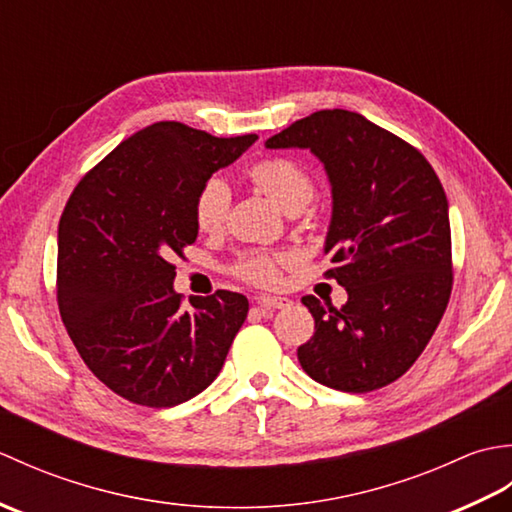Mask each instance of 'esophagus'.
<instances>
[{
    "label": "esophagus",
    "instance_id": "34e87169",
    "mask_svg": "<svg viewBox=\"0 0 512 512\" xmlns=\"http://www.w3.org/2000/svg\"><path fill=\"white\" fill-rule=\"evenodd\" d=\"M257 306L262 308H273V310H281V308H290L292 301L288 297H273V295H259L257 297Z\"/></svg>",
    "mask_w": 512,
    "mask_h": 512
}]
</instances>
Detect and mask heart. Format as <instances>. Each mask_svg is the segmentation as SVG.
Masks as SVG:
<instances>
[{
    "instance_id": "1",
    "label": "heart",
    "mask_w": 512,
    "mask_h": 512,
    "mask_svg": "<svg viewBox=\"0 0 512 512\" xmlns=\"http://www.w3.org/2000/svg\"><path fill=\"white\" fill-rule=\"evenodd\" d=\"M248 178L286 213L299 206L306 209V204L314 198V178L310 171L290 158L259 160L248 169ZM228 204H231V191L226 182L220 178L206 180L195 198V222L202 231H217L226 220ZM279 262L281 257L275 255L248 253L237 262L235 273L250 284L268 286L277 281Z\"/></svg>"
}]
</instances>
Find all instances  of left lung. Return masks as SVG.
<instances>
[{"label":"left lung","mask_w":512,"mask_h":512,"mask_svg":"<svg viewBox=\"0 0 512 512\" xmlns=\"http://www.w3.org/2000/svg\"><path fill=\"white\" fill-rule=\"evenodd\" d=\"M310 149L332 187L323 250L343 308L303 297L314 336L297 350L317 383L365 394L394 383L427 347L451 297V224L442 184L418 149L347 110H321L266 140Z\"/></svg>","instance_id":"obj_1"}]
</instances>
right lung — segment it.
I'll return each mask as SVG.
<instances>
[{
  "mask_svg": "<svg viewBox=\"0 0 512 512\" xmlns=\"http://www.w3.org/2000/svg\"><path fill=\"white\" fill-rule=\"evenodd\" d=\"M257 140L162 121L76 184L59 222L57 301L92 374L143 407H176L220 374L248 314L239 292L180 306L171 259L195 242V198Z\"/></svg>",
  "mask_w": 512,
  "mask_h": 512,
  "instance_id": "obj_1",
  "label": "right lung"
}]
</instances>
